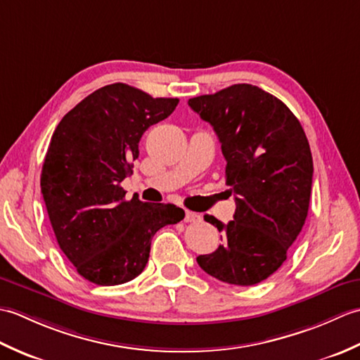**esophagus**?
<instances>
[{
    "mask_svg": "<svg viewBox=\"0 0 360 360\" xmlns=\"http://www.w3.org/2000/svg\"><path fill=\"white\" fill-rule=\"evenodd\" d=\"M186 223H200L201 221V215L200 213H195V212H186V218H184Z\"/></svg>",
    "mask_w": 360,
    "mask_h": 360,
    "instance_id": "34e87169",
    "label": "esophagus"
}]
</instances>
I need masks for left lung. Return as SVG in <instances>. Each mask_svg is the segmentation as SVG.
<instances>
[{
    "label": "left lung",
    "mask_w": 360,
    "mask_h": 360,
    "mask_svg": "<svg viewBox=\"0 0 360 360\" xmlns=\"http://www.w3.org/2000/svg\"><path fill=\"white\" fill-rule=\"evenodd\" d=\"M188 105L215 129L236 204L227 224L204 215L224 243L196 262L229 285H257L283 264L308 217L314 165L307 134L285 103L248 83Z\"/></svg>",
    "instance_id": "obj_1"
}]
</instances>
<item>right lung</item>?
<instances>
[{
	"label": "right lung",
	"instance_id": "obj_1",
	"mask_svg": "<svg viewBox=\"0 0 360 360\" xmlns=\"http://www.w3.org/2000/svg\"><path fill=\"white\" fill-rule=\"evenodd\" d=\"M179 98L151 97L112 83L83 98L60 120L41 170V193L60 249L101 286L122 285L147 266L155 233L184 219L173 204L125 200L139 141Z\"/></svg>",
	"mask_w": 360,
	"mask_h": 360
}]
</instances>
